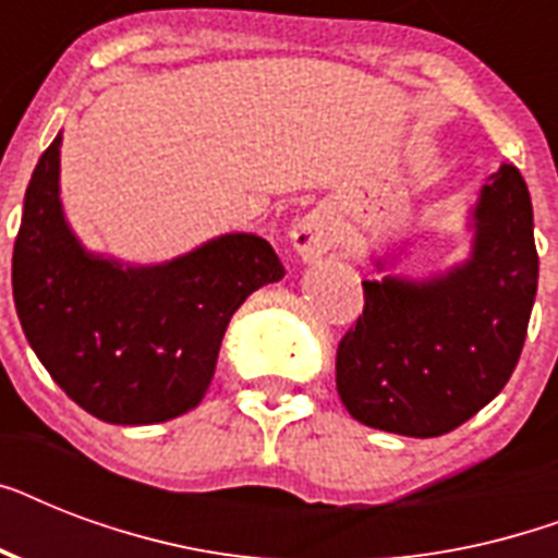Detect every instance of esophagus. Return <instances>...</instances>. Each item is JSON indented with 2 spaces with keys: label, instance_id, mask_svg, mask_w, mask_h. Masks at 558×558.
<instances>
[{
  "label": "esophagus",
  "instance_id": "obj_1",
  "mask_svg": "<svg viewBox=\"0 0 558 558\" xmlns=\"http://www.w3.org/2000/svg\"><path fill=\"white\" fill-rule=\"evenodd\" d=\"M336 243H339V231L324 208L306 210L304 217H298L295 226H292V248L301 260H318L324 254H330Z\"/></svg>",
  "mask_w": 558,
  "mask_h": 558
}]
</instances>
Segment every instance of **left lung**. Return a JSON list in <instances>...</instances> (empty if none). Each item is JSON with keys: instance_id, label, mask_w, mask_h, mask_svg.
Returning a JSON list of instances; mask_svg holds the SVG:
<instances>
[{"instance_id": "left-lung-1", "label": "left lung", "mask_w": 558, "mask_h": 558, "mask_svg": "<svg viewBox=\"0 0 558 558\" xmlns=\"http://www.w3.org/2000/svg\"><path fill=\"white\" fill-rule=\"evenodd\" d=\"M466 263L428 280H362L365 310L336 353V388L359 423L440 437L489 405L519 365L538 287L533 202L501 165L472 214Z\"/></svg>"}]
</instances>
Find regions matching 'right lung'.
<instances>
[{"instance_id":"1","label":"right lung","mask_w":558,"mask_h":558,"mask_svg":"<svg viewBox=\"0 0 558 558\" xmlns=\"http://www.w3.org/2000/svg\"><path fill=\"white\" fill-rule=\"evenodd\" d=\"M60 135L39 156L13 243V304L25 339L69 397L112 425L196 408L231 315L283 278L263 236L226 234L161 266L89 254L60 205Z\"/></svg>"}]
</instances>
